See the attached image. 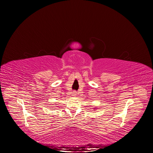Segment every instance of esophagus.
I'll return each mask as SVG.
<instances>
[{"label":"esophagus","instance_id":"1","mask_svg":"<svg viewBox=\"0 0 153 153\" xmlns=\"http://www.w3.org/2000/svg\"><path fill=\"white\" fill-rule=\"evenodd\" d=\"M73 96H76L77 95V92L76 91H74L73 92Z\"/></svg>","mask_w":153,"mask_h":153}]
</instances>
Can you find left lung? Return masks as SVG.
Listing matches in <instances>:
<instances>
[{
	"mask_svg": "<svg viewBox=\"0 0 153 153\" xmlns=\"http://www.w3.org/2000/svg\"><path fill=\"white\" fill-rule=\"evenodd\" d=\"M94 109H96V108H94Z\"/></svg>",
	"mask_w": 153,
	"mask_h": 153,
	"instance_id": "obj_1",
	"label": "left lung"
}]
</instances>
